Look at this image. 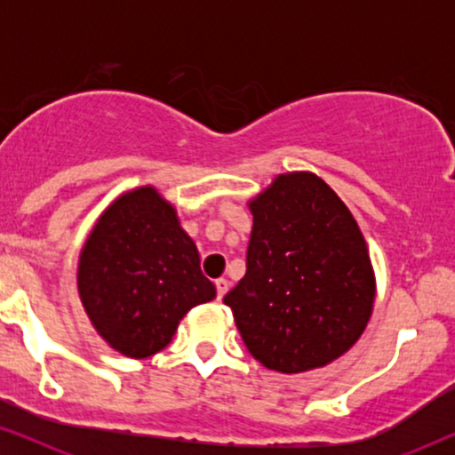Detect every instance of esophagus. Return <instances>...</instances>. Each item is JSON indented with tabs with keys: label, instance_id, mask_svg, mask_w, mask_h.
<instances>
[{
	"label": "esophagus",
	"instance_id": "obj_1",
	"mask_svg": "<svg viewBox=\"0 0 455 455\" xmlns=\"http://www.w3.org/2000/svg\"><path fill=\"white\" fill-rule=\"evenodd\" d=\"M228 285H229L228 279H223V277L217 279V282H215V288H217V300H221V298L226 296V291H228Z\"/></svg>",
	"mask_w": 455,
	"mask_h": 455
}]
</instances>
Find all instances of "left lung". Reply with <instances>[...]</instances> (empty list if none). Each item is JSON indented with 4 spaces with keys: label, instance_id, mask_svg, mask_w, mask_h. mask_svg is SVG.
<instances>
[{
    "label": "left lung",
    "instance_id": "1",
    "mask_svg": "<svg viewBox=\"0 0 455 455\" xmlns=\"http://www.w3.org/2000/svg\"><path fill=\"white\" fill-rule=\"evenodd\" d=\"M246 275L223 302L248 352L279 372L325 366L363 335L375 275L356 220L315 173H283L248 203Z\"/></svg>",
    "mask_w": 455,
    "mask_h": 455
}]
</instances>
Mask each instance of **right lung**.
I'll return each mask as SVG.
<instances>
[{"instance_id":"obj_1","label":"right lung","mask_w":455,"mask_h":455,"mask_svg":"<svg viewBox=\"0 0 455 455\" xmlns=\"http://www.w3.org/2000/svg\"><path fill=\"white\" fill-rule=\"evenodd\" d=\"M78 291L92 327L130 358L164 350L182 316L215 298L195 242L153 186L126 192L99 217L80 252Z\"/></svg>"}]
</instances>
